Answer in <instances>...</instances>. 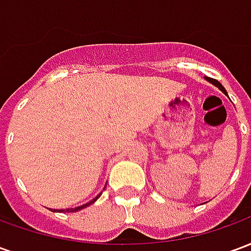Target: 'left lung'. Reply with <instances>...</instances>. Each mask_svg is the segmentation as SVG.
Here are the masks:
<instances>
[{"label": "left lung", "instance_id": "left-lung-1", "mask_svg": "<svg viewBox=\"0 0 251 251\" xmlns=\"http://www.w3.org/2000/svg\"><path fill=\"white\" fill-rule=\"evenodd\" d=\"M205 79H207V80H208V82H210V83H212L214 86H216V87L219 88L221 91H223V93H225L227 95V91H226V90H225V87H223V86H222L221 83L218 82L216 79H212V77H205Z\"/></svg>", "mask_w": 251, "mask_h": 251}]
</instances>
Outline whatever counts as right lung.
Returning <instances> with one entry per match:
<instances>
[{
	"instance_id": "obj_1",
	"label": "right lung",
	"mask_w": 251,
	"mask_h": 251,
	"mask_svg": "<svg viewBox=\"0 0 251 251\" xmlns=\"http://www.w3.org/2000/svg\"><path fill=\"white\" fill-rule=\"evenodd\" d=\"M99 196H100V194L98 195V196H95V198H94L93 200H90V201H88V203H86V204H83V205H79V207H75V208H68V212H75V211H79V210H82V208H84V207H87V205H90V204H93L94 201H95V200L98 199Z\"/></svg>"
}]
</instances>
